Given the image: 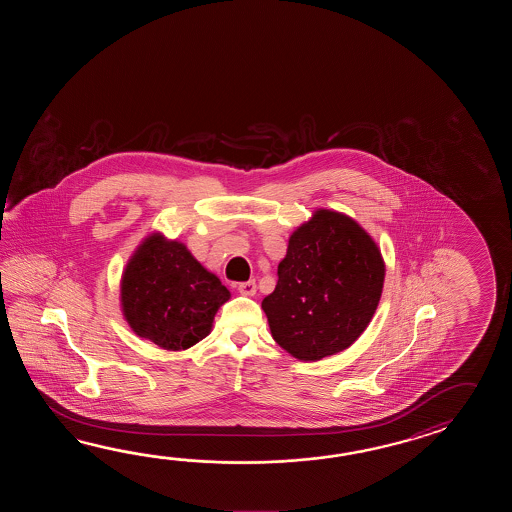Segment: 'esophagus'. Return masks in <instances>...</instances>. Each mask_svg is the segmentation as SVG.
<instances>
[{"mask_svg": "<svg viewBox=\"0 0 512 512\" xmlns=\"http://www.w3.org/2000/svg\"><path fill=\"white\" fill-rule=\"evenodd\" d=\"M238 291H240L243 296H254L256 294V282L251 280V282H243L238 285Z\"/></svg>", "mask_w": 512, "mask_h": 512, "instance_id": "1", "label": "esophagus"}]
</instances>
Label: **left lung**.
I'll return each instance as SVG.
<instances>
[{
    "label": "left lung",
    "mask_w": 512,
    "mask_h": 512,
    "mask_svg": "<svg viewBox=\"0 0 512 512\" xmlns=\"http://www.w3.org/2000/svg\"><path fill=\"white\" fill-rule=\"evenodd\" d=\"M384 274L377 241L355 219L316 208L289 236L276 289L261 302L272 338L304 362L348 349L370 326Z\"/></svg>",
    "instance_id": "obj_1"
}]
</instances>
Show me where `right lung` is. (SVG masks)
I'll return each mask as SVG.
<instances>
[{
    "label": "right lung",
    "instance_id": "right-lung-1",
    "mask_svg": "<svg viewBox=\"0 0 512 512\" xmlns=\"http://www.w3.org/2000/svg\"><path fill=\"white\" fill-rule=\"evenodd\" d=\"M230 291L188 251L163 232L148 234L120 276V311L137 337L181 351L208 337Z\"/></svg>",
    "mask_w": 512,
    "mask_h": 512
}]
</instances>
